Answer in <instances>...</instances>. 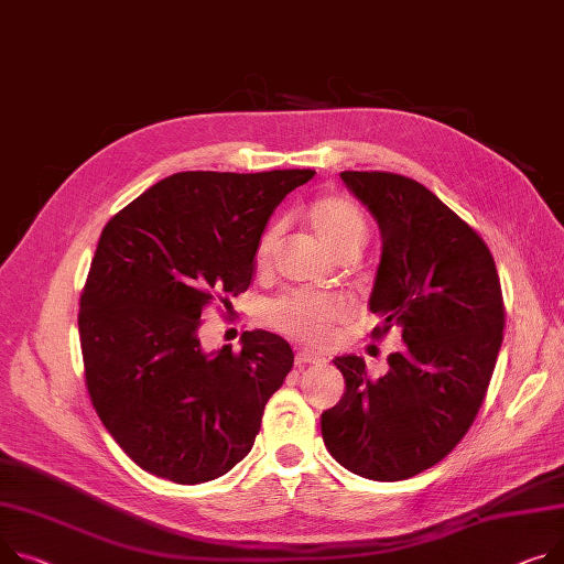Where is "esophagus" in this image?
<instances>
[{"label":"esophagus","instance_id":"esophagus-1","mask_svg":"<svg viewBox=\"0 0 564 564\" xmlns=\"http://www.w3.org/2000/svg\"><path fill=\"white\" fill-rule=\"evenodd\" d=\"M294 360H296V365H299V367H304V365H322V362H326V360H324V356H319V354H315V351H308V349H304V351H296Z\"/></svg>","mask_w":564,"mask_h":564}]
</instances>
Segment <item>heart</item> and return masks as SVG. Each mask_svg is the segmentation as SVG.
I'll list each match as a JSON object with an SVG mask.
<instances>
[{
    "label": "heart",
    "instance_id": "b5f03b06",
    "mask_svg": "<svg viewBox=\"0 0 564 564\" xmlns=\"http://www.w3.org/2000/svg\"><path fill=\"white\" fill-rule=\"evenodd\" d=\"M308 219L322 245L335 256L358 251L367 238V219L362 210L343 195L317 197L308 208ZM272 242L274 229L262 236L258 247L260 258H268ZM347 317L349 306L343 299L315 292H290L262 308L265 324L311 345H324L333 328Z\"/></svg>",
    "mask_w": 564,
    "mask_h": 564
}]
</instances>
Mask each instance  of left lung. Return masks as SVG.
Instances as JSON below:
<instances>
[{
    "label": "left lung",
    "instance_id": "1",
    "mask_svg": "<svg viewBox=\"0 0 564 564\" xmlns=\"http://www.w3.org/2000/svg\"><path fill=\"white\" fill-rule=\"evenodd\" d=\"M381 229L369 311L403 349L371 381L360 356H337L347 392L322 412L328 454L371 480L415 476L456 448L476 420L503 340V296L480 236L429 187L390 172H343Z\"/></svg>",
    "mask_w": 564,
    "mask_h": 564
}]
</instances>
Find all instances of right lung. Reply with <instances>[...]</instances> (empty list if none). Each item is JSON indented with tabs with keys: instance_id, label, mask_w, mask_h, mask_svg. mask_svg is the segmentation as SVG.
Segmentation results:
<instances>
[{
	"instance_id": "obj_1",
	"label": "right lung",
	"mask_w": 564,
	"mask_h": 564,
	"mask_svg": "<svg viewBox=\"0 0 564 564\" xmlns=\"http://www.w3.org/2000/svg\"><path fill=\"white\" fill-rule=\"evenodd\" d=\"M313 170L178 172L104 227L79 302L90 401L144 471L197 485L234 469L294 354L281 335L245 330L240 351H204L202 313L251 283L274 208Z\"/></svg>"
}]
</instances>
